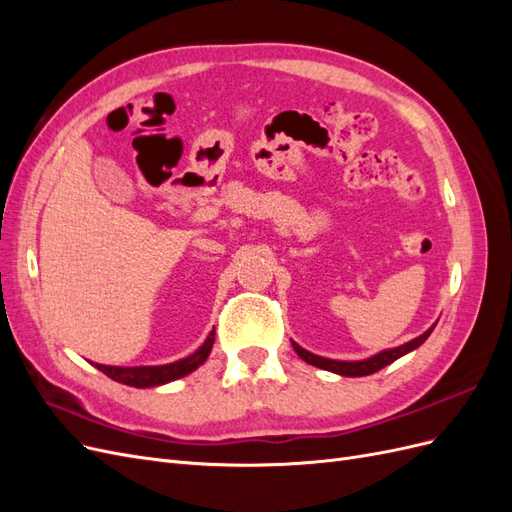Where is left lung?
Wrapping results in <instances>:
<instances>
[{"label": "left lung", "instance_id": "1", "mask_svg": "<svg viewBox=\"0 0 512 512\" xmlns=\"http://www.w3.org/2000/svg\"><path fill=\"white\" fill-rule=\"evenodd\" d=\"M436 329V324L433 327H429L423 335H418L414 339H410V342L401 344L397 348H389V350H382L374 356H369V359H363V361H337V359H327V356H318L314 352H309L305 348H301L297 342H292V348L294 352H297L301 359L309 365L314 367H320V369H327V371H333V374L337 376H346V378H361V376H369V374H376V371H380L382 367L391 365L393 361L401 359V356L416 350L418 346H421L425 339L431 335V331Z\"/></svg>", "mask_w": 512, "mask_h": 512}]
</instances>
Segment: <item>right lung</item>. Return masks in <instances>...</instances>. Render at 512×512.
<instances>
[{
    "mask_svg": "<svg viewBox=\"0 0 512 512\" xmlns=\"http://www.w3.org/2000/svg\"><path fill=\"white\" fill-rule=\"evenodd\" d=\"M213 342H215V329L207 335L203 346L194 350L190 356L166 365H138V367H117V365H100V363H91V365H96L102 374H106L115 382L134 386V389H149V386H160L192 374V371H196L207 361Z\"/></svg>",
    "mask_w": 512,
    "mask_h": 512,
    "instance_id": "add662e5",
    "label": "right lung"
}]
</instances>
